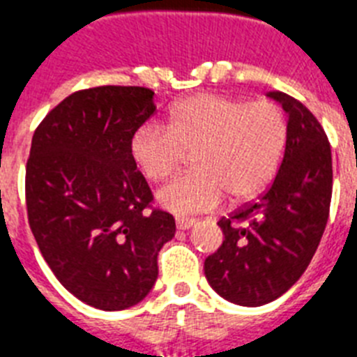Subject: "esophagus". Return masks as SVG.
<instances>
[{"mask_svg": "<svg viewBox=\"0 0 357 357\" xmlns=\"http://www.w3.org/2000/svg\"><path fill=\"white\" fill-rule=\"evenodd\" d=\"M194 225H196V220H192V218H181V215L176 218V227H178L179 230H187L190 229V227H194Z\"/></svg>", "mask_w": 357, "mask_h": 357, "instance_id": "esophagus-1", "label": "esophagus"}]
</instances>
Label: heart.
Returning <instances> with one entry per match:
<instances>
[{
    "mask_svg": "<svg viewBox=\"0 0 357 357\" xmlns=\"http://www.w3.org/2000/svg\"><path fill=\"white\" fill-rule=\"evenodd\" d=\"M287 143L285 116L272 101L197 94L169 110L167 125L145 123L130 137V155L149 181L169 179L185 152L192 170L158 192L174 214H196L248 202L268 187Z\"/></svg>",
    "mask_w": 357,
    "mask_h": 357,
    "instance_id": "obj_1",
    "label": "heart"
}]
</instances>
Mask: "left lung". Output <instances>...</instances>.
Here are the masks:
<instances>
[{
  "instance_id": "obj_1",
  "label": "left lung",
  "mask_w": 357,
  "mask_h": 357,
  "mask_svg": "<svg viewBox=\"0 0 357 357\" xmlns=\"http://www.w3.org/2000/svg\"><path fill=\"white\" fill-rule=\"evenodd\" d=\"M289 114L287 145L261 196L218 225L223 243L205 259L212 289L232 303H271L307 271L325 232L332 197V154L325 130L301 101L268 92Z\"/></svg>"
}]
</instances>
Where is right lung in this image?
<instances>
[{"mask_svg":"<svg viewBox=\"0 0 357 357\" xmlns=\"http://www.w3.org/2000/svg\"><path fill=\"white\" fill-rule=\"evenodd\" d=\"M154 110L146 86L83 89L32 136L25 199L36 243L59 283L101 310L151 292L158 252L176 232L130 155V137Z\"/></svg>","mask_w":357,"mask_h":357,"instance_id":"obj_1","label":"right lung"}]
</instances>
